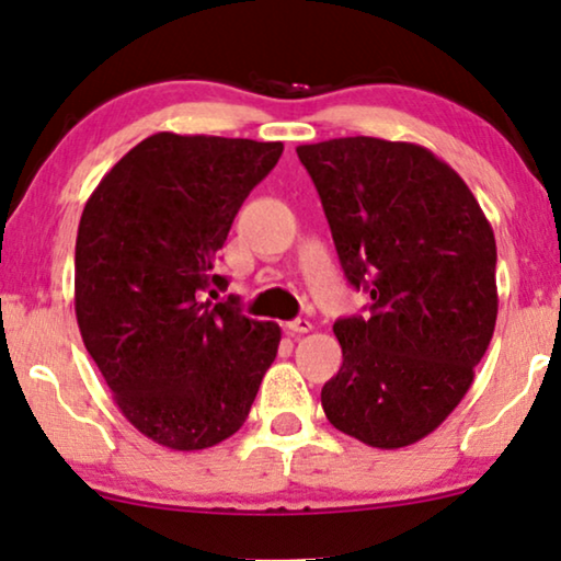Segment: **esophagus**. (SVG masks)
<instances>
[{
    "label": "esophagus",
    "instance_id": "34e87169",
    "mask_svg": "<svg viewBox=\"0 0 561 561\" xmlns=\"http://www.w3.org/2000/svg\"><path fill=\"white\" fill-rule=\"evenodd\" d=\"M286 329L290 334H306V332H311L313 327H311L309 319H294V321H288Z\"/></svg>",
    "mask_w": 561,
    "mask_h": 561
}]
</instances>
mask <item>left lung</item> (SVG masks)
Masks as SVG:
<instances>
[{
  "label": "left lung",
  "mask_w": 561,
  "mask_h": 561,
  "mask_svg": "<svg viewBox=\"0 0 561 561\" xmlns=\"http://www.w3.org/2000/svg\"><path fill=\"white\" fill-rule=\"evenodd\" d=\"M336 255L370 317L334 321L342 367L321 388L329 424L367 447L434 432L472 386L495 332V234L455 168L416 142L298 145Z\"/></svg>",
  "instance_id": "obj_1"
}]
</instances>
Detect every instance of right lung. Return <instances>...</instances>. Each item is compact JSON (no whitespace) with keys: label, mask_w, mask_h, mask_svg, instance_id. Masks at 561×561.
<instances>
[{"label":"right lung","mask_w":561,"mask_h":561,"mask_svg":"<svg viewBox=\"0 0 561 561\" xmlns=\"http://www.w3.org/2000/svg\"><path fill=\"white\" fill-rule=\"evenodd\" d=\"M283 142L158 133L89 196L76 237V321L114 403L160 447L196 451L248 419L280 327L227 304L217 252Z\"/></svg>","instance_id":"add662e5"}]
</instances>
